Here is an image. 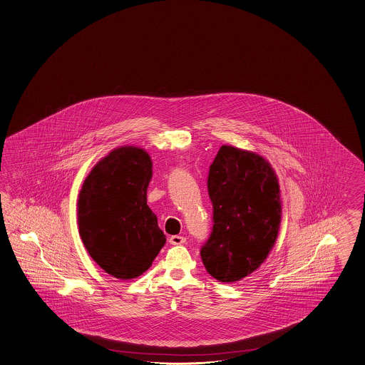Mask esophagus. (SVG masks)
<instances>
[{
    "label": "esophagus",
    "mask_w": 365,
    "mask_h": 365,
    "mask_svg": "<svg viewBox=\"0 0 365 365\" xmlns=\"http://www.w3.org/2000/svg\"><path fill=\"white\" fill-rule=\"evenodd\" d=\"M170 244H173V245H182V244H185L186 242V239L183 237V236H179V235H174V236H171L169 239Z\"/></svg>",
    "instance_id": "obj_1"
}]
</instances>
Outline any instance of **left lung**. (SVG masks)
<instances>
[{
  "label": "left lung",
  "instance_id": "obj_1",
  "mask_svg": "<svg viewBox=\"0 0 365 365\" xmlns=\"http://www.w3.org/2000/svg\"><path fill=\"white\" fill-rule=\"evenodd\" d=\"M207 185L215 224L200 256L211 276L232 284L257 270L274 248L282 220L279 182L257 153L222 145Z\"/></svg>",
  "mask_w": 365,
  "mask_h": 365
}]
</instances>
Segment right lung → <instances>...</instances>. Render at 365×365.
Listing matches in <instances>:
<instances>
[{
    "mask_svg": "<svg viewBox=\"0 0 365 365\" xmlns=\"http://www.w3.org/2000/svg\"><path fill=\"white\" fill-rule=\"evenodd\" d=\"M149 153L133 145L108 153L89 171L78 197V225L89 256L118 279L145 273L166 242L146 203Z\"/></svg>",
    "mask_w": 365,
    "mask_h": 365,
    "instance_id": "obj_1",
    "label": "right lung"
}]
</instances>
